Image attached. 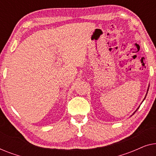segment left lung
<instances>
[{
  "label": "left lung",
  "instance_id": "obj_1",
  "mask_svg": "<svg viewBox=\"0 0 156 156\" xmlns=\"http://www.w3.org/2000/svg\"><path fill=\"white\" fill-rule=\"evenodd\" d=\"M148 89H149V87H148V90H147V93H148ZM147 93H146V95H147ZM146 97H145L144 99H146ZM138 108H139V107H138ZM137 110H138V109H136V111H137ZM135 112H134V113H135ZM134 113H133V114H134Z\"/></svg>",
  "mask_w": 156,
  "mask_h": 156
}]
</instances>
